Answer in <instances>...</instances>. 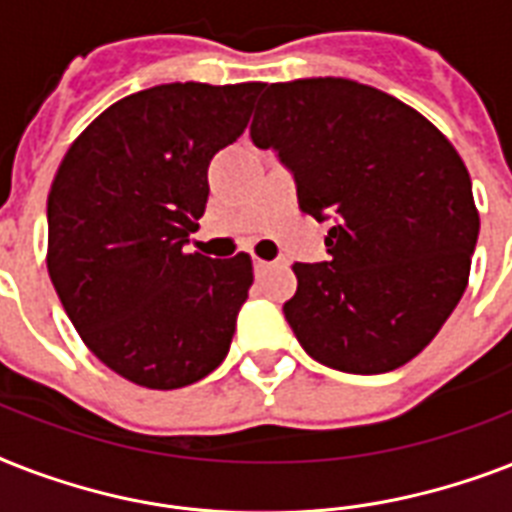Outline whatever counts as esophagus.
Masks as SVG:
<instances>
[{"instance_id":"esophagus-1","label":"esophagus","mask_w":512,"mask_h":512,"mask_svg":"<svg viewBox=\"0 0 512 512\" xmlns=\"http://www.w3.org/2000/svg\"><path fill=\"white\" fill-rule=\"evenodd\" d=\"M268 268H271V263H268V260H260V257H255V273H257V276H260L263 271H268Z\"/></svg>"}]
</instances>
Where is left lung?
Returning <instances> with one entry per match:
<instances>
[{"label":"left lung","instance_id":"left-lung-1","mask_svg":"<svg viewBox=\"0 0 512 512\" xmlns=\"http://www.w3.org/2000/svg\"><path fill=\"white\" fill-rule=\"evenodd\" d=\"M295 175L300 209L332 220L329 260L295 263L289 327L350 374L412 361L460 303L478 241L468 167L414 108L340 76L265 84L249 127Z\"/></svg>","mask_w":512,"mask_h":512}]
</instances>
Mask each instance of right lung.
<instances>
[{
	"label": "right lung",
	"instance_id": "obj_1",
	"mask_svg": "<svg viewBox=\"0 0 512 512\" xmlns=\"http://www.w3.org/2000/svg\"><path fill=\"white\" fill-rule=\"evenodd\" d=\"M263 82H175L106 108L63 156L47 196V271L84 345L151 390L223 364L252 260L185 252L207 167L239 138Z\"/></svg>",
	"mask_w": 512,
	"mask_h": 512
}]
</instances>
